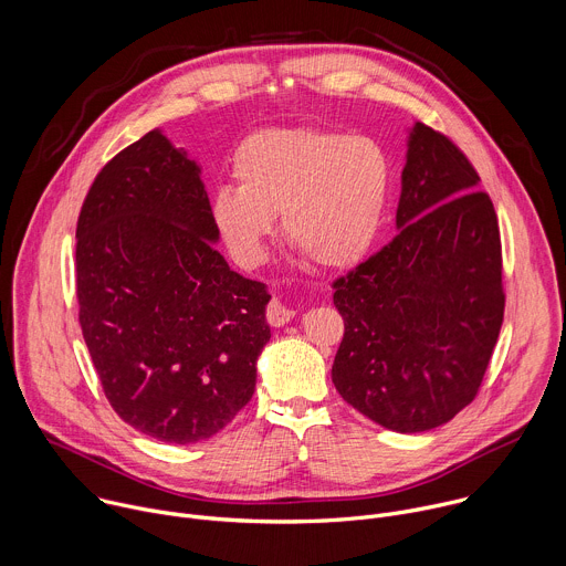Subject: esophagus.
<instances>
[{"label":"esophagus","instance_id":"34e87169","mask_svg":"<svg viewBox=\"0 0 566 566\" xmlns=\"http://www.w3.org/2000/svg\"><path fill=\"white\" fill-rule=\"evenodd\" d=\"M293 317H295V308L289 306L286 302H282L280 297H273V300L269 302V308H266V319H269V324H273V326H284V324H289Z\"/></svg>","mask_w":566,"mask_h":566}]
</instances>
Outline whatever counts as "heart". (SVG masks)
Returning a JSON list of instances; mask_svg holds the SVG:
<instances>
[{"label": "heart", "instance_id": "1", "mask_svg": "<svg viewBox=\"0 0 566 566\" xmlns=\"http://www.w3.org/2000/svg\"><path fill=\"white\" fill-rule=\"evenodd\" d=\"M233 179L238 188L213 196L211 220L244 266L266 258L280 213L286 242L315 264L353 266L378 235L389 198L378 144L317 128L249 135L233 155Z\"/></svg>", "mask_w": 566, "mask_h": 566}]
</instances>
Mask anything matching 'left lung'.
Wrapping results in <instances>:
<instances>
[{
  "label": "left lung",
  "instance_id": "1",
  "mask_svg": "<svg viewBox=\"0 0 566 566\" xmlns=\"http://www.w3.org/2000/svg\"><path fill=\"white\" fill-rule=\"evenodd\" d=\"M396 229L333 284L344 337L331 375L375 424L422 433L475 398L504 317L493 205L469 159L422 122L407 128Z\"/></svg>",
  "mask_w": 566,
  "mask_h": 566
}]
</instances>
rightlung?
Wrapping results in <instances>:
<instances>
[{
  "instance_id": "1",
  "label": "right lung",
  "mask_w": 566,
  "mask_h": 566,
  "mask_svg": "<svg viewBox=\"0 0 566 566\" xmlns=\"http://www.w3.org/2000/svg\"><path fill=\"white\" fill-rule=\"evenodd\" d=\"M75 238L80 324L115 413L166 444L213 438L255 391L271 295L218 253L202 166L146 133L95 177Z\"/></svg>"
}]
</instances>
